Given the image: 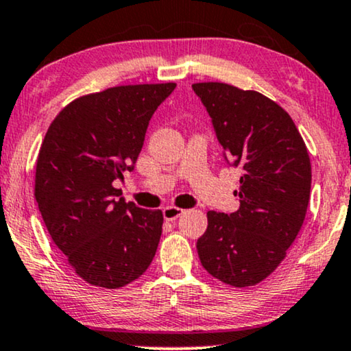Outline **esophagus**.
Segmentation results:
<instances>
[{
	"label": "esophagus",
	"mask_w": 351,
	"mask_h": 351,
	"mask_svg": "<svg viewBox=\"0 0 351 351\" xmlns=\"http://www.w3.org/2000/svg\"><path fill=\"white\" fill-rule=\"evenodd\" d=\"M183 213L184 210L180 207H175V205H168V207L163 208V218H165L167 221H175V219L181 217Z\"/></svg>",
	"instance_id": "34e87169"
}]
</instances>
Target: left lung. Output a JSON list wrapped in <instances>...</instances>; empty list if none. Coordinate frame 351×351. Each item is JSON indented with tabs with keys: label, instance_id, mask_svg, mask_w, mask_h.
<instances>
[{
	"label": "left lung",
	"instance_id": "8db88e82",
	"mask_svg": "<svg viewBox=\"0 0 351 351\" xmlns=\"http://www.w3.org/2000/svg\"><path fill=\"white\" fill-rule=\"evenodd\" d=\"M215 133L232 165L242 170L241 207L208 212L197 241L200 263L234 287L255 286L286 258L305 219L311 163L305 141L281 106L258 91L228 83H194Z\"/></svg>",
	"mask_w": 351,
	"mask_h": 351
}]
</instances>
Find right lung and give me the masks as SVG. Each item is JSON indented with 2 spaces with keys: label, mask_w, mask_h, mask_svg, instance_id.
<instances>
[{
  "label": "right lung",
  "mask_w": 351,
  "mask_h": 351,
  "mask_svg": "<svg viewBox=\"0 0 351 351\" xmlns=\"http://www.w3.org/2000/svg\"><path fill=\"white\" fill-rule=\"evenodd\" d=\"M176 83L125 85L77 97L49 125L35 199L54 244L91 286L119 289L149 268L162 210L125 202L115 180L132 171L149 120Z\"/></svg>",
  "instance_id": "add662e5"
}]
</instances>
